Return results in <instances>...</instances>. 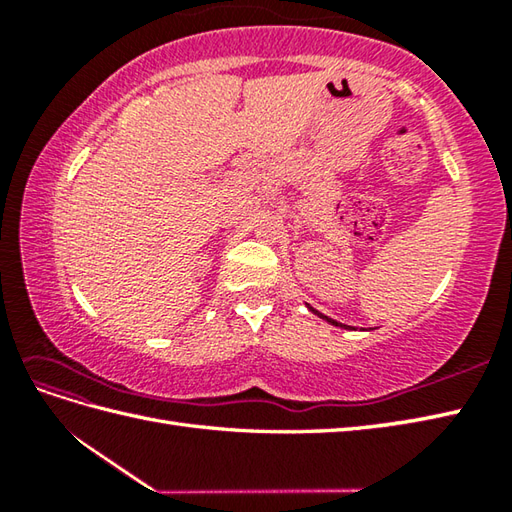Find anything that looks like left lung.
I'll return each instance as SVG.
<instances>
[{
  "instance_id": "8db88e82",
  "label": "left lung",
  "mask_w": 512,
  "mask_h": 512,
  "mask_svg": "<svg viewBox=\"0 0 512 512\" xmlns=\"http://www.w3.org/2000/svg\"><path fill=\"white\" fill-rule=\"evenodd\" d=\"M321 317H323V314H321ZM323 319H325V321H330L332 325H341V328H345V325H343V323H339V321H334V319H328V317H323Z\"/></svg>"
}]
</instances>
